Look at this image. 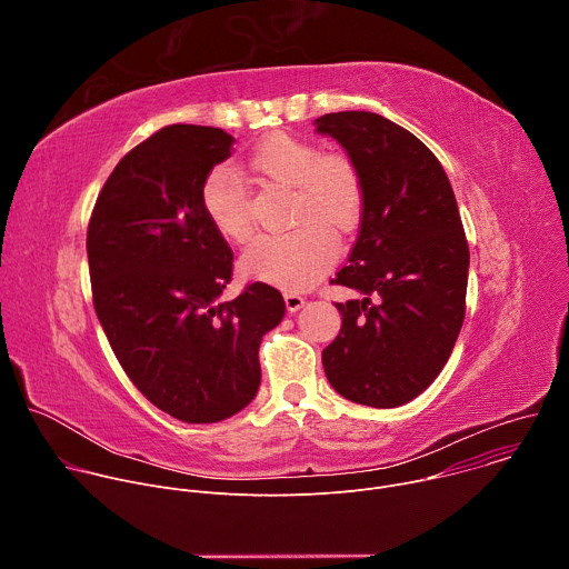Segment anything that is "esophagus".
<instances>
[{"label": "esophagus", "instance_id": "obj_1", "mask_svg": "<svg viewBox=\"0 0 569 569\" xmlns=\"http://www.w3.org/2000/svg\"><path fill=\"white\" fill-rule=\"evenodd\" d=\"M283 299H286V308H288L290 312H297V310L303 308V303H306V297H301L299 292H286Z\"/></svg>", "mask_w": 569, "mask_h": 569}]
</instances>
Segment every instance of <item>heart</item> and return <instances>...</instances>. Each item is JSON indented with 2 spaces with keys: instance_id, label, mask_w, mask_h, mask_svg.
<instances>
[{
  "instance_id": "b5f03b06",
  "label": "heart",
  "mask_w": 569,
  "mask_h": 569,
  "mask_svg": "<svg viewBox=\"0 0 569 569\" xmlns=\"http://www.w3.org/2000/svg\"><path fill=\"white\" fill-rule=\"evenodd\" d=\"M246 167L257 180L290 189L288 222L295 227L254 240L240 259L242 272L290 290L308 288L338 254L329 231L351 233L360 222L365 184L358 167L342 152H321L312 141L288 132L257 143ZM200 207L220 238L233 246L252 238L250 202L231 171L218 167L204 176Z\"/></svg>"
}]
</instances>
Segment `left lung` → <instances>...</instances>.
Instances as JSON below:
<instances>
[{"instance_id":"8db88e82","label":"left lung","mask_w":569,"mask_h":569,"mask_svg":"<svg viewBox=\"0 0 569 569\" xmlns=\"http://www.w3.org/2000/svg\"><path fill=\"white\" fill-rule=\"evenodd\" d=\"M365 184L360 233L331 283L360 292L336 303L340 336L321 351L329 382L369 408H398L448 362L466 315L468 240L450 180L410 130L373 112L317 121Z\"/></svg>"}]
</instances>
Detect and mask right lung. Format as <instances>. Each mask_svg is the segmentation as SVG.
Instances as JSON below:
<instances>
[{
	"label": "right lung",
	"mask_w": 569,
	"mask_h": 569,
	"mask_svg": "<svg viewBox=\"0 0 569 569\" xmlns=\"http://www.w3.org/2000/svg\"><path fill=\"white\" fill-rule=\"evenodd\" d=\"M233 137L176 123L134 146L103 184L90 224L94 310L132 385L184 423L240 412L261 385L259 345L286 315L254 281L220 301L233 254L200 207L204 176Z\"/></svg>",
	"instance_id": "1"
}]
</instances>
